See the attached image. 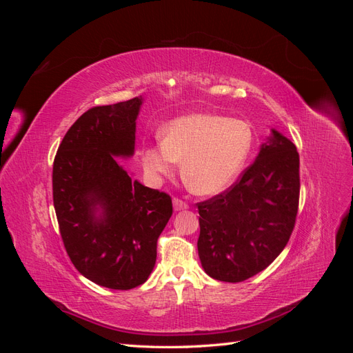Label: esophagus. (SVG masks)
<instances>
[{
    "mask_svg": "<svg viewBox=\"0 0 353 353\" xmlns=\"http://www.w3.org/2000/svg\"><path fill=\"white\" fill-rule=\"evenodd\" d=\"M174 210L175 212H178V210H185V209H188V205L185 201H183V200H179V199H174Z\"/></svg>",
    "mask_w": 353,
    "mask_h": 353,
    "instance_id": "34e87169",
    "label": "esophagus"
}]
</instances>
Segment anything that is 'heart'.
Wrapping results in <instances>:
<instances>
[{"label": "heart", "instance_id": "heart-1", "mask_svg": "<svg viewBox=\"0 0 353 353\" xmlns=\"http://www.w3.org/2000/svg\"><path fill=\"white\" fill-rule=\"evenodd\" d=\"M253 135L240 119L209 113L176 117L162 130V140L143 148V166L154 183L174 172L183 162L181 175L197 194L225 190L248 159Z\"/></svg>", "mask_w": 353, "mask_h": 353}]
</instances>
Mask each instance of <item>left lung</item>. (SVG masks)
<instances>
[{
    "instance_id": "obj_1",
    "label": "left lung",
    "mask_w": 353,
    "mask_h": 353,
    "mask_svg": "<svg viewBox=\"0 0 353 353\" xmlns=\"http://www.w3.org/2000/svg\"><path fill=\"white\" fill-rule=\"evenodd\" d=\"M299 190L296 145L271 130L237 183L197 205V249L205 272L240 283L270 266L292 236Z\"/></svg>"
}]
</instances>
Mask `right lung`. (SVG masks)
I'll use <instances>...</instances> for the list:
<instances>
[{"instance_id": "add662e5", "label": "right lung", "mask_w": 353, "mask_h": 353, "mask_svg": "<svg viewBox=\"0 0 353 353\" xmlns=\"http://www.w3.org/2000/svg\"><path fill=\"white\" fill-rule=\"evenodd\" d=\"M143 97L85 112L59 147L52 200L72 263L85 279L130 290L147 281L172 200L128 175Z\"/></svg>"}]
</instances>
